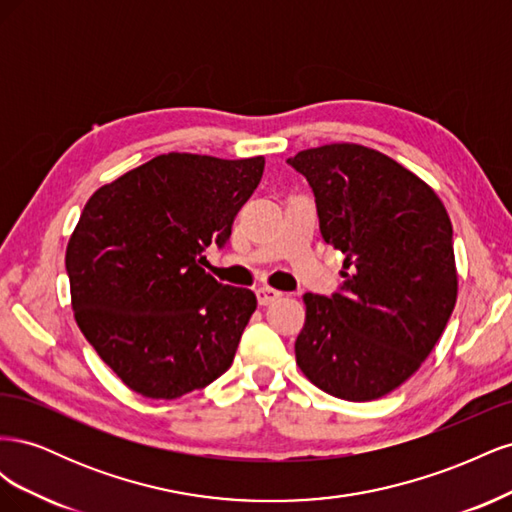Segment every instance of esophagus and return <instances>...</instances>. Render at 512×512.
Here are the masks:
<instances>
[{
	"label": "esophagus",
	"mask_w": 512,
	"mask_h": 512,
	"mask_svg": "<svg viewBox=\"0 0 512 512\" xmlns=\"http://www.w3.org/2000/svg\"><path fill=\"white\" fill-rule=\"evenodd\" d=\"M256 297H258V303H260V305H271V303H275L277 299L282 297V292L275 290V288L265 286V288H258V290H256Z\"/></svg>",
	"instance_id": "obj_1"
}]
</instances>
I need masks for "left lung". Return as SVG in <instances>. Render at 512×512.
<instances>
[{
    "label": "left lung",
    "instance_id": "1",
    "mask_svg": "<svg viewBox=\"0 0 512 512\" xmlns=\"http://www.w3.org/2000/svg\"><path fill=\"white\" fill-rule=\"evenodd\" d=\"M288 164L312 185L324 241L346 256L342 292L303 294L297 365L339 399L389 395L423 365L455 309L451 218L429 183L365 145L303 149Z\"/></svg>",
    "mask_w": 512,
    "mask_h": 512
}]
</instances>
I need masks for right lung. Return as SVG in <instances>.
Masks as SVG:
<instances>
[{
	"label": "right lung",
	"mask_w": 512,
	"mask_h": 512,
	"mask_svg": "<svg viewBox=\"0 0 512 512\" xmlns=\"http://www.w3.org/2000/svg\"><path fill=\"white\" fill-rule=\"evenodd\" d=\"M265 158L162 153L102 185L66 247L74 318L134 393L177 399L232 365L256 294L200 260L230 239Z\"/></svg>",
	"instance_id": "1"
}]
</instances>
